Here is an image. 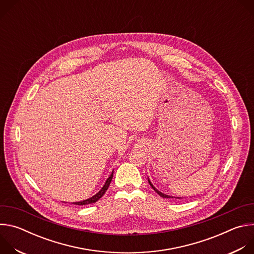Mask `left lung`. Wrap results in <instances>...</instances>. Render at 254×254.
I'll use <instances>...</instances> for the list:
<instances>
[{
    "mask_svg": "<svg viewBox=\"0 0 254 254\" xmlns=\"http://www.w3.org/2000/svg\"><path fill=\"white\" fill-rule=\"evenodd\" d=\"M148 181H149V183H150V185H151V187H152V188H153V189H154V190H155V191H156V193H158V194H159V195H160V196H161V197H163V198H174V197H173V196H169V195H166V194H164V193H162V192H160V191H159V190H158V189H156V188H155V187H154V186H153V184H152V183H151V181H150V179H149V178H148ZM179 199H180V198H179Z\"/></svg>",
    "mask_w": 254,
    "mask_h": 254,
    "instance_id": "obj_1",
    "label": "left lung"
}]
</instances>
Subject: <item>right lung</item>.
I'll use <instances>...</instances> for the list:
<instances>
[{
    "label": "right lung",
    "instance_id": "obj_1",
    "mask_svg": "<svg viewBox=\"0 0 254 254\" xmlns=\"http://www.w3.org/2000/svg\"><path fill=\"white\" fill-rule=\"evenodd\" d=\"M113 176H114V171H113V173L111 174V176L108 177L107 180L105 181V184H104L103 187L100 189V191H99L98 193H96L94 196H92V197H90V198H88V199H86V200L80 201V202H73V204H74V205H87V204H92V203H95L96 201H98V200L104 195V193L106 192V190L108 189V187H110V184H111L112 180H113Z\"/></svg>",
    "mask_w": 254,
    "mask_h": 254
}]
</instances>
